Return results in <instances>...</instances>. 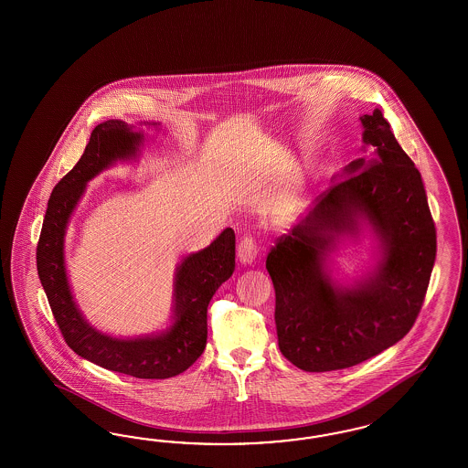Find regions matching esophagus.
<instances>
[{"label": "esophagus", "instance_id": "1", "mask_svg": "<svg viewBox=\"0 0 468 468\" xmlns=\"http://www.w3.org/2000/svg\"><path fill=\"white\" fill-rule=\"evenodd\" d=\"M257 243L252 237H243L239 243V259L241 264H252L257 257Z\"/></svg>", "mask_w": 468, "mask_h": 468}]
</instances>
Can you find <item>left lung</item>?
<instances>
[{"mask_svg":"<svg viewBox=\"0 0 468 468\" xmlns=\"http://www.w3.org/2000/svg\"><path fill=\"white\" fill-rule=\"evenodd\" d=\"M368 154L333 184L266 259L276 293L282 354L307 372L354 367L410 331L436 261V227L424 184L381 110L360 116ZM366 222L382 243L375 272L343 287L325 261L340 236Z\"/></svg>","mask_w":468,"mask_h":468,"instance_id":"1","label":"left lung"}]
</instances>
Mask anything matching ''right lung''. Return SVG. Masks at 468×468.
Masks as SVG:
<instances>
[{
    "instance_id": "add662e5",
    "label": "right lung",
    "mask_w": 468,
    "mask_h": 468,
    "mask_svg": "<svg viewBox=\"0 0 468 468\" xmlns=\"http://www.w3.org/2000/svg\"><path fill=\"white\" fill-rule=\"evenodd\" d=\"M142 144L144 133L120 120H108L92 130L84 154L48 200L36 259L58 327L75 354L132 378L166 379L190 367L206 348L207 305L235 271V231L223 229L209 247L186 255L176 268L173 324L154 336L132 340L108 336L85 321L71 297L63 255L67 225L87 182L116 161L133 159Z\"/></svg>"
}]
</instances>
